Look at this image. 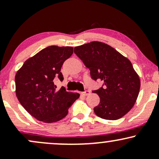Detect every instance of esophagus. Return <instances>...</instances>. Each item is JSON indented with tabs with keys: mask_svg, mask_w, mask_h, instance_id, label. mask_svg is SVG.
I'll use <instances>...</instances> for the list:
<instances>
[{
	"mask_svg": "<svg viewBox=\"0 0 159 159\" xmlns=\"http://www.w3.org/2000/svg\"><path fill=\"white\" fill-rule=\"evenodd\" d=\"M81 94L82 95V96H88V95L90 94V92L89 90H85L84 92H81Z\"/></svg>",
	"mask_w": 159,
	"mask_h": 159,
	"instance_id": "esophagus-1",
	"label": "esophagus"
}]
</instances>
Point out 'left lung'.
<instances>
[{"label": "left lung", "instance_id": "left-lung-1", "mask_svg": "<svg viewBox=\"0 0 159 159\" xmlns=\"http://www.w3.org/2000/svg\"><path fill=\"white\" fill-rule=\"evenodd\" d=\"M75 54L90 70L93 79L103 81L102 87L93 90L100 102L95 114L105 120L123 117L135 103L140 81L129 59L116 49L101 42H91L74 48Z\"/></svg>", "mask_w": 159, "mask_h": 159}]
</instances>
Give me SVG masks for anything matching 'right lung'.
<instances>
[{
    "label": "right lung",
    "mask_w": 159,
    "mask_h": 159,
    "mask_svg": "<svg viewBox=\"0 0 159 159\" xmlns=\"http://www.w3.org/2000/svg\"><path fill=\"white\" fill-rule=\"evenodd\" d=\"M73 53L70 46H48L25 62L16 75V93L19 102L31 116L44 123L64 118L79 93L57 91L54 79L62 81L61 69Z\"/></svg>",
    "instance_id": "right-lung-1"
}]
</instances>
